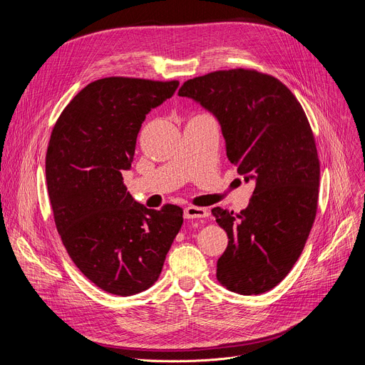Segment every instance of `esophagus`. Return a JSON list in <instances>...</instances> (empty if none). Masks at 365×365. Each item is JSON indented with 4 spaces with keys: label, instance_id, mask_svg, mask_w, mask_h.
Wrapping results in <instances>:
<instances>
[{
    "label": "esophagus",
    "instance_id": "esophagus-1",
    "mask_svg": "<svg viewBox=\"0 0 365 365\" xmlns=\"http://www.w3.org/2000/svg\"><path fill=\"white\" fill-rule=\"evenodd\" d=\"M185 220H197V218H206L207 217V211L205 207H197V206H187L185 207L183 212Z\"/></svg>",
    "mask_w": 365,
    "mask_h": 365
}]
</instances>
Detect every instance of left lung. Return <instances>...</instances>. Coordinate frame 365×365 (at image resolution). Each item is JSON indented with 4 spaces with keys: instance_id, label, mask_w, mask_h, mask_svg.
<instances>
[{
    "instance_id": "8db88e82",
    "label": "left lung",
    "mask_w": 365,
    "mask_h": 365,
    "mask_svg": "<svg viewBox=\"0 0 365 365\" xmlns=\"http://www.w3.org/2000/svg\"><path fill=\"white\" fill-rule=\"evenodd\" d=\"M179 96L217 117L228 160L245 182L255 180L240 214L212 210L230 240L217 279L240 294L269 292L297 262L317 217L321 168L306 114L284 83L254 69L189 79Z\"/></svg>"
}]
</instances>
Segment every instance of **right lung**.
Instances as JSON below:
<instances>
[{"label":"right lung","mask_w":365,"mask_h":365,"mask_svg":"<svg viewBox=\"0 0 365 365\" xmlns=\"http://www.w3.org/2000/svg\"><path fill=\"white\" fill-rule=\"evenodd\" d=\"M179 81L111 76L86 85L62 111L46 153V182L62 242L103 292L131 296L158 282L183 211L137 203L123 182L145 115Z\"/></svg>","instance_id":"right-lung-1"}]
</instances>
